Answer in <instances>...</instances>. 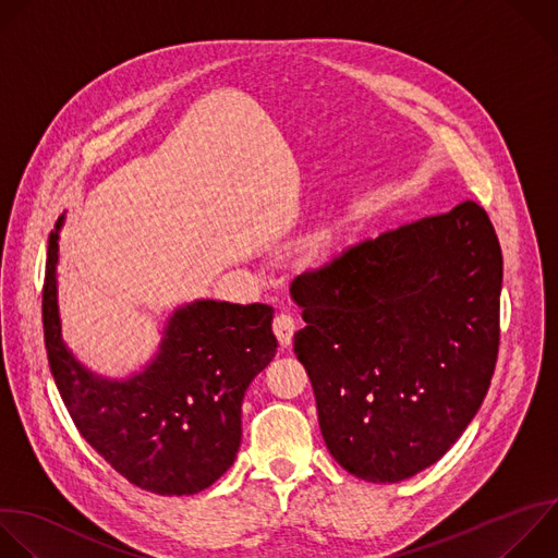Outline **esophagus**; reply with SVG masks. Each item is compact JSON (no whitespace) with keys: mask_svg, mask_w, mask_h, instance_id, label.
I'll use <instances>...</instances> for the list:
<instances>
[{"mask_svg":"<svg viewBox=\"0 0 558 558\" xmlns=\"http://www.w3.org/2000/svg\"><path fill=\"white\" fill-rule=\"evenodd\" d=\"M295 330H298V324H295V319H293L291 315H287V313L276 315V319H274V332H276V337H278V341H280L282 348H287V345L291 343Z\"/></svg>","mask_w":558,"mask_h":558,"instance_id":"obj_1","label":"esophagus"}]
</instances>
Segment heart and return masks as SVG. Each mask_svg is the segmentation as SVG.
I'll list each match as a JSON object with an SVG mask.
<instances>
[{"mask_svg":"<svg viewBox=\"0 0 558 558\" xmlns=\"http://www.w3.org/2000/svg\"><path fill=\"white\" fill-rule=\"evenodd\" d=\"M348 234V221L339 219L332 223H326L317 230H313L311 234L302 236L295 247H293V256L295 260H300L304 267L308 269H317L322 265H326L332 254L339 250V245L343 243Z\"/></svg>","mask_w":558,"mask_h":558,"instance_id":"obj_1","label":"heart"}]
</instances>
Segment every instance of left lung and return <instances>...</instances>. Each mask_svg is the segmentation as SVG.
<instances>
[{
    "label": "left lung",
    "mask_w": 558,
    "mask_h": 558,
    "mask_svg": "<svg viewBox=\"0 0 558 558\" xmlns=\"http://www.w3.org/2000/svg\"><path fill=\"white\" fill-rule=\"evenodd\" d=\"M501 276L493 223L464 202L293 280V350L348 473L395 484L456 445L495 373Z\"/></svg>",
    "instance_id": "obj_1"
}]
</instances>
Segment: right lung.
<instances>
[{
  "label": "right lung",
  "mask_w": 558,
  "mask_h": 558,
  "mask_svg": "<svg viewBox=\"0 0 558 558\" xmlns=\"http://www.w3.org/2000/svg\"><path fill=\"white\" fill-rule=\"evenodd\" d=\"M48 241L44 337L54 384L81 436L131 484L157 495L213 486L241 447V405L278 341L267 304L195 300L161 330L155 356L126 379L96 375L63 341L59 239Z\"/></svg>",
  "instance_id": "obj_1"
}]
</instances>
